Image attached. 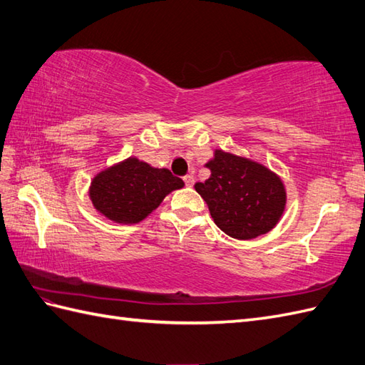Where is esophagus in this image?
<instances>
[{"label": "esophagus", "mask_w": 365, "mask_h": 365, "mask_svg": "<svg viewBox=\"0 0 365 365\" xmlns=\"http://www.w3.org/2000/svg\"><path fill=\"white\" fill-rule=\"evenodd\" d=\"M182 180H184V184L187 185V187H192L193 182H195V178H193V175H185V176L182 178Z\"/></svg>", "instance_id": "1"}]
</instances>
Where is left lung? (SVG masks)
Returning a JSON list of instances; mask_svg holds the SVG:
<instances>
[{
    "label": "left lung",
    "instance_id": "obj_1",
    "mask_svg": "<svg viewBox=\"0 0 365 365\" xmlns=\"http://www.w3.org/2000/svg\"><path fill=\"white\" fill-rule=\"evenodd\" d=\"M209 180L195 184L215 225L238 240L263 235L277 225L287 193L280 178L262 164L217 150L206 164Z\"/></svg>",
    "mask_w": 365,
    "mask_h": 365
}]
</instances>
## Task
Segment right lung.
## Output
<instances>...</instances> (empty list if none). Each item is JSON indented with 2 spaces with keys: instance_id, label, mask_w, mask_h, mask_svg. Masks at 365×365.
Masks as SVG:
<instances>
[{
  "instance_id": "add662e5",
  "label": "right lung",
  "mask_w": 365,
  "mask_h": 365,
  "mask_svg": "<svg viewBox=\"0 0 365 365\" xmlns=\"http://www.w3.org/2000/svg\"><path fill=\"white\" fill-rule=\"evenodd\" d=\"M184 185L167 168H155L136 158L97 175L90 187L94 207L118 223H139L163 202L165 195Z\"/></svg>"
}]
</instances>
